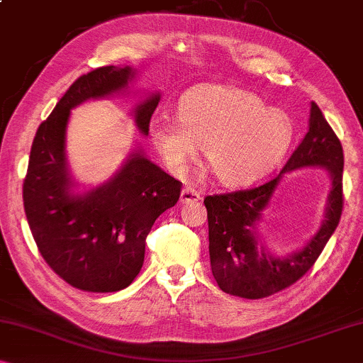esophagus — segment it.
I'll return each instance as SVG.
<instances>
[{"instance_id":"esophagus-1","label":"esophagus","mask_w":363,"mask_h":363,"mask_svg":"<svg viewBox=\"0 0 363 363\" xmlns=\"http://www.w3.org/2000/svg\"><path fill=\"white\" fill-rule=\"evenodd\" d=\"M203 198V194L199 191H194L193 188H183L182 189V194H180V201L183 204H191V203H196Z\"/></svg>"}]
</instances>
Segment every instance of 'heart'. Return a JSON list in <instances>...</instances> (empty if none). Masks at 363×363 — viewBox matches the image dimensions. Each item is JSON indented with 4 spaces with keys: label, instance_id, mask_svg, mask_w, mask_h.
Instances as JSON below:
<instances>
[{
    "label": "heart",
    "instance_id": "heart-1",
    "mask_svg": "<svg viewBox=\"0 0 363 363\" xmlns=\"http://www.w3.org/2000/svg\"><path fill=\"white\" fill-rule=\"evenodd\" d=\"M177 121L155 116L149 136L172 174H185L203 150L206 165L225 186H248L284 162L295 136L286 111L267 108L256 94L235 86L198 84L178 100Z\"/></svg>",
    "mask_w": 363,
    "mask_h": 363
}]
</instances>
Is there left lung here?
Here are the masks:
<instances>
[{
    "label": "left lung",
    "mask_w": 363,
    "mask_h": 363,
    "mask_svg": "<svg viewBox=\"0 0 363 363\" xmlns=\"http://www.w3.org/2000/svg\"><path fill=\"white\" fill-rule=\"evenodd\" d=\"M300 168H325L330 177L325 219L302 249L277 255L260 240L257 230L281 175ZM344 154L337 136L320 107L310 105L308 133L279 177L258 188L206 196L209 224V258L217 286L242 298H263L297 282L315 264L342 213Z\"/></svg>",
    "instance_id": "8db88e82"
}]
</instances>
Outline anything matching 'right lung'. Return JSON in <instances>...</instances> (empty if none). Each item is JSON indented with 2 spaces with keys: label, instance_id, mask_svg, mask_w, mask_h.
I'll list each match as a JSON object with an SVG mask.
<instances>
[{
  "label": "right lung",
  "instance_id": "right-lung-1",
  "mask_svg": "<svg viewBox=\"0 0 363 363\" xmlns=\"http://www.w3.org/2000/svg\"><path fill=\"white\" fill-rule=\"evenodd\" d=\"M133 66H102L77 77L33 138L22 188L24 209L38 252L69 286L87 292H118L130 286L144 263L146 237L157 217L177 204L182 183L135 149L107 182L74 193L77 185L66 157L71 110L87 100L128 91ZM160 94L139 100L133 116L139 133Z\"/></svg>",
  "mask_w": 363,
  "mask_h": 363
}]
</instances>
